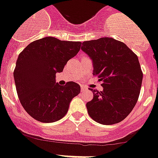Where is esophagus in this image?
<instances>
[{"label": "esophagus", "instance_id": "1", "mask_svg": "<svg viewBox=\"0 0 158 158\" xmlns=\"http://www.w3.org/2000/svg\"><path fill=\"white\" fill-rule=\"evenodd\" d=\"M86 89H87L86 87H85L84 85H81V92H82V93H83V92L85 91Z\"/></svg>", "mask_w": 158, "mask_h": 158}]
</instances>
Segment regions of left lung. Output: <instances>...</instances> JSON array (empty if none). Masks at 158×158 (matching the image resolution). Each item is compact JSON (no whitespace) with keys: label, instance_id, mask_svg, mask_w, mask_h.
<instances>
[{"label":"left lung","instance_id":"1","mask_svg":"<svg viewBox=\"0 0 158 158\" xmlns=\"http://www.w3.org/2000/svg\"><path fill=\"white\" fill-rule=\"evenodd\" d=\"M81 49L93 60V76L102 82V91H93L86 103L90 117L97 123H120L135 106L141 88L143 72L137 56L123 42L100 38L82 42Z\"/></svg>","mask_w":158,"mask_h":158}]
</instances>
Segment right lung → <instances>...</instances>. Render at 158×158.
Wrapping results in <instances>:
<instances>
[{
    "label": "right lung",
    "instance_id": "right-lung-1",
    "mask_svg": "<svg viewBox=\"0 0 158 158\" xmlns=\"http://www.w3.org/2000/svg\"><path fill=\"white\" fill-rule=\"evenodd\" d=\"M80 42L54 37L34 41L18 56L14 70L15 86L21 105L35 120L53 123L67 113L72 99L80 93L74 82L56 83V73L80 50Z\"/></svg>",
    "mask_w": 158,
    "mask_h": 158
}]
</instances>
